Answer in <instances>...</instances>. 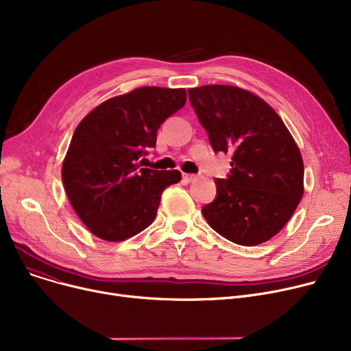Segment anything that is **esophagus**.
<instances>
[{"mask_svg":"<svg viewBox=\"0 0 351 351\" xmlns=\"http://www.w3.org/2000/svg\"><path fill=\"white\" fill-rule=\"evenodd\" d=\"M182 179L185 182H193L196 179V176L191 175V173H182Z\"/></svg>","mask_w":351,"mask_h":351,"instance_id":"obj_1","label":"esophagus"}]
</instances>
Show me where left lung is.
Wrapping results in <instances>:
<instances>
[{"label": "left lung", "mask_w": 351, "mask_h": 351, "mask_svg": "<svg viewBox=\"0 0 351 351\" xmlns=\"http://www.w3.org/2000/svg\"><path fill=\"white\" fill-rule=\"evenodd\" d=\"M188 92L213 151L232 155L230 175L216 180L217 196L202 215L236 245L267 242L303 197L304 165L296 141L276 110L250 90L204 85Z\"/></svg>", "instance_id": "8db88e82"}]
</instances>
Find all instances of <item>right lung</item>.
I'll list each match as a JSON object with an SVG mask.
<instances>
[{
  "label": "right lung",
  "mask_w": 351,
  "mask_h": 351,
  "mask_svg": "<svg viewBox=\"0 0 351 351\" xmlns=\"http://www.w3.org/2000/svg\"><path fill=\"white\" fill-rule=\"evenodd\" d=\"M185 102V88L142 86L106 99L80 122L62 162V182L92 234L122 242L154 222L162 192L182 175L141 168L138 159Z\"/></svg>",
  "instance_id": "1"
}]
</instances>
